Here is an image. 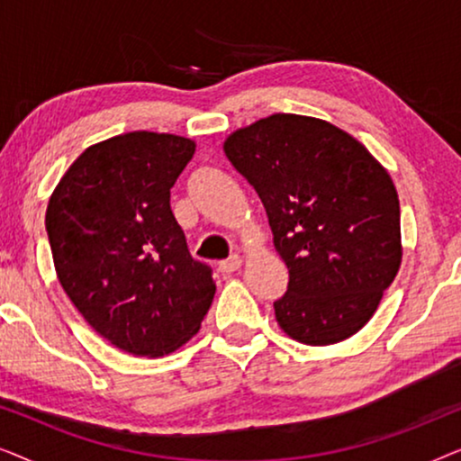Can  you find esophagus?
Here are the masks:
<instances>
[{
  "label": "esophagus",
  "instance_id": "1",
  "mask_svg": "<svg viewBox=\"0 0 461 461\" xmlns=\"http://www.w3.org/2000/svg\"><path fill=\"white\" fill-rule=\"evenodd\" d=\"M241 264H243L241 256H237V254H235V256L226 258V260L220 262V273H224V275H230V273H235V270L241 268Z\"/></svg>",
  "mask_w": 461,
  "mask_h": 461
}]
</instances>
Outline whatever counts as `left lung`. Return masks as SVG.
<instances>
[{
    "label": "left lung",
    "mask_w": 461,
    "mask_h": 461,
    "mask_svg": "<svg viewBox=\"0 0 461 461\" xmlns=\"http://www.w3.org/2000/svg\"><path fill=\"white\" fill-rule=\"evenodd\" d=\"M224 153L262 199L287 264L276 323L308 346L355 336L401 267V207L390 174L344 130L292 113L232 131Z\"/></svg>",
    "instance_id": "obj_1"
}]
</instances>
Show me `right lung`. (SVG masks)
<instances>
[{
  "instance_id": "1",
  "label": "right lung",
  "mask_w": 461,
  "mask_h": 461,
  "mask_svg": "<svg viewBox=\"0 0 461 461\" xmlns=\"http://www.w3.org/2000/svg\"><path fill=\"white\" fill-rule=\"evenodd\" d=\"M194 155L174 134L128 131L86 149L50 197L46 230L65 294L119 350L163 357L186 344L216 283L194 260L169 188Z\"/></svg>"
}]
</instances>
